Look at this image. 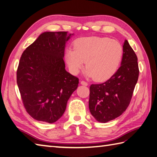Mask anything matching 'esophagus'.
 I'll list each match as a JSON object with an SVG mask.
<instances>
[{"label":"esophagus","mask_w":157,"mask_h":157,"mask_svg":"<svg viewBox=\"0 0 157 157\" xmlns=\"http://www.w3.org/2000/svg\"><path fill=\"white\" fill-rule=\"evenodd\" d=\"M81 84L82 85H85V86H87L88 85V83L87 82H85L84 81H81Z\"/></svg>","instance_id":"1"}]
</instances>
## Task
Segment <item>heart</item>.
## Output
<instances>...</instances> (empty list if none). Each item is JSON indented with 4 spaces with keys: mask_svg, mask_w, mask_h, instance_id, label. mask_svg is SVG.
Returning a JSON list of instances; mask_svg holds the SVG:
<instances>
[{
    "mask_svg": "<svg viewBox=\"0 0 157 157\" xmlns=\"http://www.w3.org/2000/svg\"><path fill=\"white\" fill-rule=\"evenodd\" d=\"M123 56V47L117 41L106 37L90 36L76 39L74 49H66L65 60L73 74H77L86 62V75L103 82L117 72Z\"/></svg>",
    "mask_w": 157,
    "mask_h": 157,
    "instance_id": "b5f03b06",
    "label": "heart"
}]
</instances>
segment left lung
<instances>
[{"mask_svg": "<svg viewBox=\"0 0 157 157\" xmlns=\"http://www.w3.org/2000/svg\"><path fill=\"white\" fill-rule=\"evenodd\" d=\"M121 66L105 82L89 87V108L99 122L106 123L121 116L132 100L139 76L136 54L127 40L123 44Z\"/></svg>", "mask_w": 157, "mask_h": 157, "instance_id": "obj_1", "label": "left lung"}]
</instances>
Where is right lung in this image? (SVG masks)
I'll list each match as a JSON object with an SVG mask.
<instances>
[{
  "instance_id": "add662e5",
  "label": "right lung",
  "mask_w": 157,
  "mask_h": 157,
  "mask_svg": "<svg viewBox=\"0 0 157 157\" xmlns=\"http://www.w3.org/2000/svg\"><path fill=\"white\" fill-rule=\"evenodd\" d=\"M68 32H45L22 53L17 83L24 106L35 120L53 123L62 116L78 78L65 70Z\"/></svg>"
}]
</instances>
